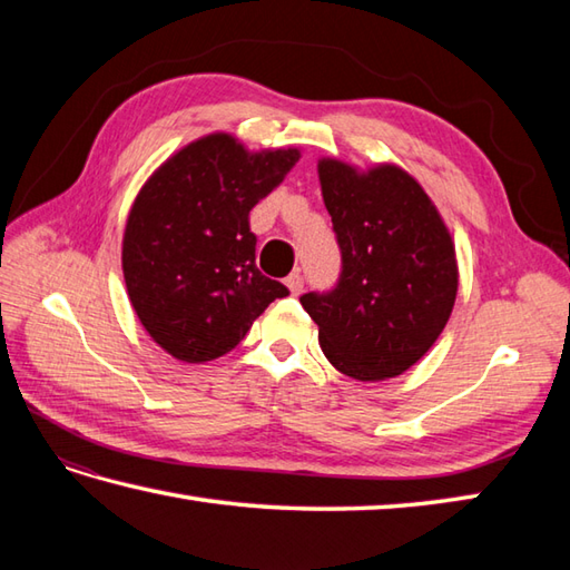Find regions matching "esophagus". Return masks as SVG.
Instances as JSON below:
<instances>
[{
	"label": "esophagus",
	"instance_id": "1",
	"mask_svg": "<svg viewBox=\"0 0 570 570\" xmlns=\"http://www.w3.org/2000/svg\"><path fill=\"white\" fill-rule=\"evenodd\" d=\"M286 286H288V292H292L294 296H298L301 292H304V276H301V272L288 274L286 276Z\"/></svg>",
	"mask_w": 570,
	"mask_h": 570
}]
</instances>
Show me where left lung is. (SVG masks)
Listing matches in <instances>:
<instances>
[{"mask_svg": "<svg viewBox=\"0 0 570 570\" xmlns=\"http://www.w3.org/2000/svg\"><path fill=\"white\" fill-rule=\"evenodd\" d=\"M323 203L343 254L331 294H304L331 365L360 382L406 372L439 341L455 304V245L419 180L396 164L323 156Z\"/></svg>", "mask_w": 570, "mask_h": 570, "instance_id": "obj_1", "label": "left lung"}]
</instances>
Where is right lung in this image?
I'll return each instance as SVG.
<instances>
[{
    "mask_svg": "<svg viewBox=\"0 0 570 570\" xmlns=\"http://www.w3.org/2000/svg\"><path fill=\"white\" fill-rule=\"evenodd\" d=\"M301 151H249L225 131L186 144L131 203L122 272L131 308L168 355L200 365L229 353L288 288L254 264L249 210Z\"/></svg>",
    "mask_w": 570,
    "mask_h": 570,
    "instance_id": "add662e5",
    "label": "right lung"
}]
</instances>
